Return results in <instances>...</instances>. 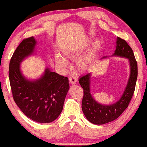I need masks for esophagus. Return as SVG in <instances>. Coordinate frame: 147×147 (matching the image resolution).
<instances>
[{
    "label": "esophagus",
    "mask_w": 147,
    "mask_h": 147,
    "mask_svg": "<svg viewBox=\"0 0 147 147\" xmlns=\"http://www.w3.org/2000/svg\"><path fill=\"white\" fill-rule=\"evenodd\" d=\"M69 81L71 84H75V83H77V81H78V80H77V78L75 76H71L69 78Z\"/></svg>",
    "instance_id": "obj_1"
}]
</instances>
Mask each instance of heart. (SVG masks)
I'll use <instances>...</instances> for the list:
<instances>
[{
	"mask_svg": "<svg viewBox=\"0 0 147 147\" xmlns=\"http://www.w3.org/2000/svg\"><path fill=\"white\" fill-rule=\"evenodd\" d=\"M101 46V41L99 39H96L92 42V47L89 52L85 55L81 56V57L76 60V67L77 69L80 71H85L89 68L90 65L96 51L98 50ZM64 55L67 58H73L76 56L77 53L74 49L70 48H67L64 50ZM56 62L58 66H60L62 68L66 69L68 67V62L66 59L60 55H56L55 56Z\"/></svg>",
	"mask_w": 147,
	"mask_h": 147,
	"instance_id": "b5f03b06",
	"label": "heart"
}]
</instances>
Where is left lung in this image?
Listing matches in <instances>:
<instances>
[{
    "instance_id": "8db88e82",
    "label": "left lung",
    "mask_w": 147,
    "mask_h": 147,
    "mask_svg": "<svg viewBox=\"0 0 147 147\" xmlns=\"http://www.w3.org/2000/svg\"><path fill=\"white\" fill-rule=\"evenodd\" d=\"M116 50L112 56L127 58L129 63L130 74L127 85L120 98L112 105H102L94 100L91 94V73L80 77L79 82L83 89L81 107L85 116L90 122L102 125L117 119L127 108L135 91L137 79V63L134 52L125 40L117 37ZM104 56L101 59L107 58Z\"/></svg>"
}]
</instances>
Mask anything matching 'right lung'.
Wrapping results in <instances>:
<instances>
[{
    "label": "right lung",
    "mask_w": 147,
    "mask_h": 147,
    "mask_svg": "<svg viewBox=\"0 0 147 147\" xmlns=\"http://www.w3.org/2000/svg\"><path fill=\"white\" fill-rule=\"evenodd\" d=\"M37 41L33 37L22 40L9 65V80L13 100L27 117L38 123H51L62 111L69 85L67 77L46 67L40 78L28 80L20 68L25 58L34 55Z\"/></svg>",
    "instance_id": "1"
}]
</instances>
